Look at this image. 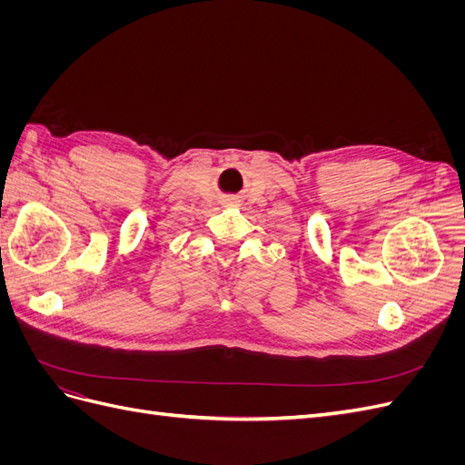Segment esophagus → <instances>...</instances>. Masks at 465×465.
Returning a JSON list of instances; mask_svg holds the SVG:
<instances>
[{
  "label": "esophagus",
  "instance_id": "1",
  "mask_svg": "<svg viewBox=\"0 0 465 465\" xmlns=\"http://www.w3.org/2000/svg\"><path fill=\"white\" fill-rule=\"evenodd\" d=\"M227 202H229V203H236V198H229Z\"/></svg>",
  "mask_w": 465,
  "mask_h": 465
}]
</instances>
